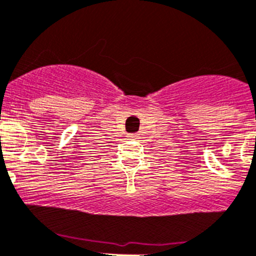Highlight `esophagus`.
<instances>
[{
  "mask_svg": "<svg viewBox=\"0 0 256 256\" xmlns=\"http://www.w3.org/2000/svg\"><path fill=\"white\" fill-rule=\"evenodd\" d=\"M128 137H130L131 140H138L140 136L137 135V134H131V135H128Z\"/></svg>",
  "mask_w": 256,
  "mask_h": 256,
  "instance_id": "1",
  "label": "esophagus"
}]
</instances>
